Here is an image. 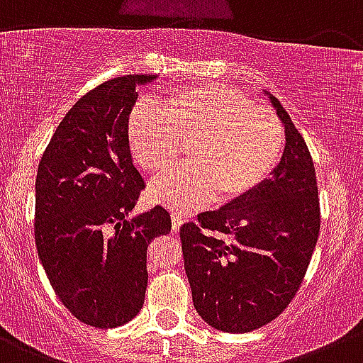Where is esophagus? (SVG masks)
Returning a JSON list of instances; mask_svg holds the SVG:
<instances>
[{"label": "esophagus", "instance_id": "obj_1", "mask_svg": "<svg viewBox=\"0 0 363 363\" xmlns=\"http://www.w3.org/2000/svg\"><path fill=\"white\" fill-rule=\"evenodd\" d=\"M171 220H172V231H178L179 228H182V224L185 223L184 216H182V213H178V212L171 213Z\"/></svg>", "mask_w": 363, "mask_h": 363}]
</instances>
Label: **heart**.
Instances as JSON below:
<instances>
[{"instance_id":"1","label":"heart","mask_w":363,"mask_h":363,"mask_svg":"<svg viewBox=\"0 0 363 363\" xmlns=\"http://www.w3.org/2000/svg\"><path fill=\"white\" fill-rule=\"evenodd\" d=\"M130 147L144 171L158 176L178 164L191 144L189 164L153 182V201L191 210L213 196L228 205L250 196L274 172L285 147L278 117L220 84L179 89L160 108L130 117Z\"/></svg>"}]
</instances>
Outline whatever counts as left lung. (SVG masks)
Returning a JSON list of instances; mask_svg holds the SVG:
<instances>
[{
  "instance_id": "left-lung-1",
  "label": "left lung",
  "mask_w": 363,
  "mask_h": 363,
  "mask_svg": "<svg viewBox=\"0 0 363 363\" xmlns=\"http://www.w3.org/2000/svg\"><path fill=\"white\" fill-rule=\"evenodd\" d=\"M264 94L285 126L278 167L244 199L199 213L198 223L179 228L196 312L226 333L257 330L287 308L319 237L308 147L278 99Z\"/></svg>"
}]
</instances>
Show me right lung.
Returning <instances> with one entry per match:
<instances>
[{"label":"right lung","mask_w":363,"mask_h":363,"mask_svg":"<svg viewBox=\"0 0 363 363\" xmlns=\"http://www.w3.org/2000/svg\"><path fill=\"white\" fill-rule=\"evenodd\" d=\"M157 78L126 74L82 96L37 171L39 258L69 312L96 328L123 326L140 312L147 246L171 231L164 206L132 216L146 184L133 165L128 119L135 89Z\"/></svg>","instance_id":"right-lung-1"}]
</instances>
